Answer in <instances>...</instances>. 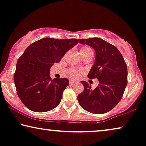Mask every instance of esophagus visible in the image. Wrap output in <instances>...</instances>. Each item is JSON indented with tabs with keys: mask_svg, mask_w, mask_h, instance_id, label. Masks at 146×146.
<instances>
[{
	"mask_svg": "<svg viewBox=\"0 0 146 146\" xmlns=\"http://www.w3.org/2000/svg\"><path fill=\"white\" fill-rule=\"evenodd\" d=\"M75 83V81H74V80H72V79L69 80V83H70L71 85H72V84H74Z\"/></svg>",
	"mask_w": 146,
	"mask_h": 146,
	"instance_id": "obj_1",
	"label": "esophagus"
}]
</instances>
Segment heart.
<instances>
[{
	"instance_id": "heart-1",
	"label": "heart",
	"mask_w": 146,
	"mask_h": 146,
	"mask_svg": "<svg viewBox=\"0 0 146 146\" xmlns=\"http://www.w3.org/2000/svg\"><path fill=\"white\" fill-rule=\"evenodd\" d=\"M80 52H81V55L87 54V53H93L92 49L88 46L82 47L81 50H80ZM68 73L70 77L77 79V78L79 77L80 75H81L82 71L81 70H78V69L71 68L69 69Z\"/></svg>"
}]
</instances>
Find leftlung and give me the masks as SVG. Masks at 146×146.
Segmentation results:
<instances>
[{
	"instance_id": "8db88e82",
	"label": "left lung",
	"mask_w": 146,
	"mask_h": 146,
	"mask_svg": "<svg viewBox=\"0 0 146 146\" xmlns=\"http://www.w3.org/2000/svg\"><path fill=\"white\" fill-rule=\"evenodd\" d=\"M79 42L95 50V61L88 77L97 79L99 85L93 90L87 82L81 81L84 91L79 94L77 100L80 106L88 112L97 114L106 113L122 99L128 83L126 63L118 49L102 39H82Z\"/></svg>"
}]
</instances>
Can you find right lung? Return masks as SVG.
<instances>
[{
  "mask_svg": "<svg viewBox=\"0 0 146 146\" xmlns=\"http://www.w3.org/2000/svg\"><path fill=\"white\" fill-rule=\"evenodd\" d=\"M79 41L42 38L32 43L19 57L14 74L16 93L28 109L44 112L58 106L63 91L69 85L67 78L50 77V68L60 62L67 52Z\"/></svg>",
  "mask_w": 146,
  "mask_h": 146,
  "instance_id": "right-lung-1",
  "label": "right lung"
}]
</instances>
